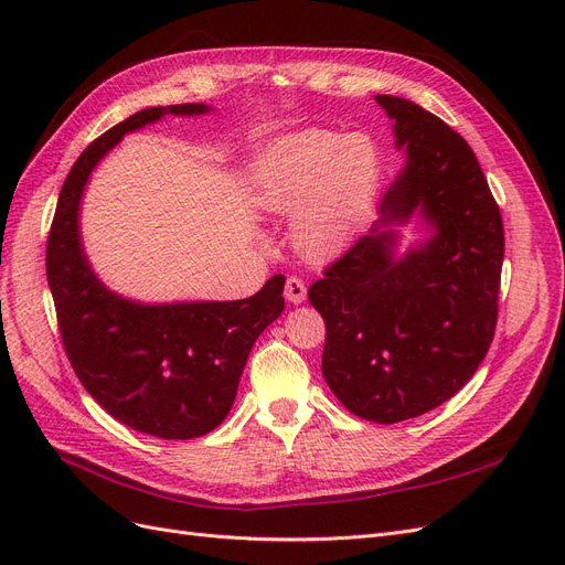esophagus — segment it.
Segmentation results:
<instances>
[{
  "mask_svg": "<svg viewBox=\"0 0 565 565\" xmlns=\"http://www.w3.org/2000/svg\"><path fill=\"white\" fill-rule=\"evenodd\" d=\"M285 297L289 303H303L306 301V285L299 278H287L285 282Z\"/></svg>",
  "mask_w": 565,
  "mask_h": 565,
  "instance_id": "esophagus-1",
  "label": "esophagus"
}]
</instances>
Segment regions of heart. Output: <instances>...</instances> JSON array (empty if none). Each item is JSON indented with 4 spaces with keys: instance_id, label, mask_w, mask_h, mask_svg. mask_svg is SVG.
<instances>
[{
    "instance_id": "b5f03b06",
    "label": "heart",
    "mask_w": 565,
    "mask_h": 565,
    "mask_svg": "<svg viewBox=\"0 0 565 565\" xmlns=\"http://www.w3.org/2000/svg\"><path fill=\"white\" fill-rule=\"evenodd\" d=\"M382 156L363 131L309 127L273 139L252 172V202L289 218V237L306 259L344 252L377 198Z\"/></svg>"
}]
</instances>
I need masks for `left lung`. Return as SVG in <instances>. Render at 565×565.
Returning <instances> with one entry per match:
<instances>
[{"instance_id":"left-lung-1","label":"left lung","mask_w":565,"mask_h":565,"mask_svg":"<svg viewBox=\"0 0 565 565\" xmlns=\"http://www.w3.org/2000/svg\"><path fill=\"white\" fill-rule=\"evenodd\" d=\"M374 100L393 122L403 167L380 218L309 299L324 320L322 377L349 413L377 424L452 398L490 349L504 231L473 150L401 96ZM423 235L401 250L402 228Z\"/></svg>"}]
</instances>
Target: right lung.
Wrapping results in <instances>:
<instances>
[{"label":"right lung","mask_w":565,"mask_h":565,"mask_svg":"<svg viewBox=\"0 0 565 565\" xmlns=\"http://www.w3.org/2000/svg\"><path fill=\"white\" fill-rule=\"evenodd\" d=\"M212 110L207 104L158 106L108 129L67 174L46 243V280L82 386L117 422L164 440L204 436L226 419L254 341L285 309V276L237 301L127 299L92 268L79 212L94 169L127 134L164 115Z\"/></svg>","instance_id":"obj_1"}]
</instances>
